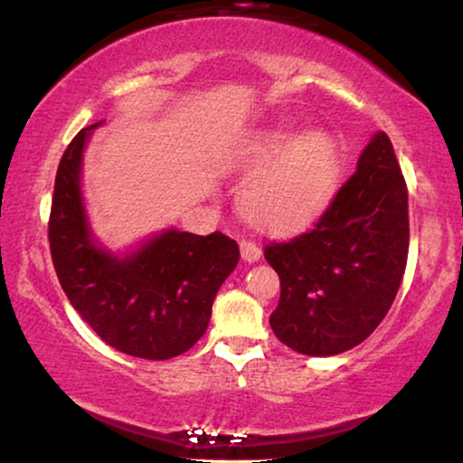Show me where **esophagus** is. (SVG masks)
I'll return each mask as SVG.
<instances>
[{
	"mask_svg": "<svg viewBox=\"0 0 463 463\" xmlns=\"http://www.w3.org/2000/svg\"><path fill=\"white\" fill-rule=\"evenodd\" d=\"M240 252H242V259L246 263H255L261 259V246L257 242H250V240H242L240 242Z\"/></svg>",
	"mask_w": 463,
	"mask_h": 463,
	"instance_id": "obj_1",
	"label": "esophagus"
}]
</instances>
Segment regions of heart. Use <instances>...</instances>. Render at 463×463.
I'll use <instances>...</instances> for the list:
<instances>
[{"label": "heart", "mask_w": 463, "mask_h": 463, "mask_svg": "<svg viewBox=\"0 0 463 463\" xmlns=\"http://www.w3.org/2000/svg\"><path fill=\"white\" fill-rule=\"evenodd\" d=\"M246 179L240 213L257 230L290 233L322 214L339 181V149L325 132L297 138L288 128H269L250 138L240 154Z\"/></svg>", "instance_id": "heart-1"}]
</instances>
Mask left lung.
I'll return each mask as SVG.
<instances>
[{
	"label": "left lung",
	"instance_id": "1",
	"mask_svg": "<svg viewBox=\"0 0 463 463\" xmlns=\"http://www.w3.org/2000/svg\"><path fill=\"white\" fill-rule=\"evenodd\" d=\"M263 255L280 276L269 325L284 345L335 356L363 344L394 303L409 255V194L390 137L371 138L312 230Z\"/></svg>",
	"mask_w": 463,
	"mask_h": 463
}]
</instances>
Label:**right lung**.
<instances>
[{
    "label": "right lung",
    "mask_w": 463,
    "mask_h": 463,
    "mask_svg": "<svg viewBox=\"0 0 463 463\" xmlns=\"http://www.w3.org/2000/svg\"><path fill=\"white\" fill-rule=\"evenodd\" d=\"M90 128L69 143L56 170L48 240L67 299L107 345L147 360H168L206 333L213 301L238 265L236 240L168 230L130 257L94 244L80 192Z\"/></svg>",
    "instance_id": "add662e5"
}]
</instances>
